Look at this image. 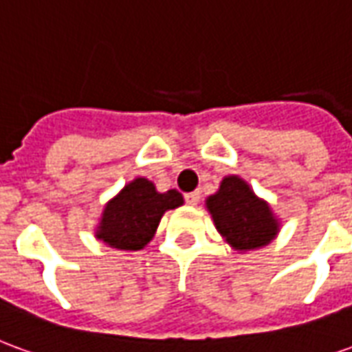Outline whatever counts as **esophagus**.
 Returning <instances> with one entry per match:
<instances>
[{
  "label": "esophagus",
  "mask_w": 352,
  "mask_h": 352,
  "mask_svg": "<svg viewBox=\"0 0 352 352\" xmlns=\"http://www.w3.org/2000/svg\"><path fill=\"white\" fill-rule=\"evenodd\" d=\"M199 198H201V196H199L198 190L190 192V194H186V196H184V199H186V204H188V206H198Z\"/></svg>",
  "instance_id": "34e87169"
}]
</instances>
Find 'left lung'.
Here are the masks:
<instances>
[{
  "label": "left lung",
  "instance_id": "8db88e82",
  "mask_svg": "<svg viewBox=\"0 0 352 352\" xmlns=\"http://www.w3.org/2000/svg\"><path fill=\"white\" fill-rule=\"evenodd\" d=\"M207 209L213 214L217 230L236 251L264 247L277 234L272 209L236 175L222 181L219 192L207 199Z\"/></svg>",
  "mask_w": 352,
  "mask_h": 352
}]
</instances>
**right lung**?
I'll return each instance as SVG.
<instances>
[{
    "label": "right lung",
    "instance_id": "add662e5",
    "mask_svg": "<svg viewBox=\"0 0 352 352\" xmlns=\"http://www.w3.org/2000/svg\"><path fill=\"white\" fill-rule=\"evenodd\" d=\"M179 206H183L179 192L160 194L151 181L139 177L105 206L98 239L120 251H139L153 239L162 214Z\"/></svg>",
    "mask_w": 352,
    "mask_h": 352
}]
</instances>
